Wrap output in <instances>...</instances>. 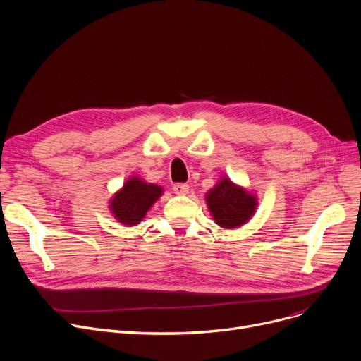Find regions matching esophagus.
<instances>
[{
	"label": "esophagus",
	"instance_id": "34e87169",
	"mask_svg": "<svg viewBox=\"0 0 361 361\" xmlns=\"http://www.w3.org/2000/svg\"><path fill=\"white\" fill-rule=\"evenodd\" d=\"M173 190L176 195H187L188 193V184L184 183H177L173 185Z\"/></svg>",
	"mask_w": 361,
	"mask_h": 361
}]
</instances>
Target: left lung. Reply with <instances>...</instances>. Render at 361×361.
Returning a JSON list of instances; mask_svg holds the SVG:
<instances>
[{
	"instance_id": "obj_1",
	"label": "left lung",
	"mask_w": 361,
	"mask_h": 361,
	"mask_svg": "<svg viewBox=\"0 0 361 361\" xmlns=\"http://www.w3.org/2000/svg\"><path fill=\"white\" fill-rule=\"evenodd\" d=\"M206 200L215 222L224 228H237L247 222L257 204L253 195H249L228 178L221 180L206 195Z\"/></svg>"
}]
</instances>
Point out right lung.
<instances>
[{
    "instance_id": "1",
    "label": "right lung",
    "mask_w": 361,
    "mask_h": 361,
    "mask_svg": "<svg viewBox=\"0 0 361 361\" xmlns=\"http://www.w3.org/2000/svg\"><path fill=\"white\" fill-rule=\"evenodd\" d=\"M161 195L162 187L133 177L112 197L111 211L118 222L133 226L145 218L149 207L158 200Z\"/></svg>"
}]
</instances>
